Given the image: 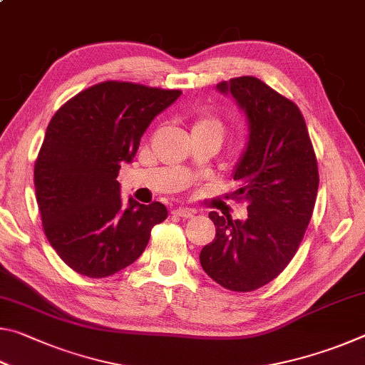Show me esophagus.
I'll return each mask as SVG.
<instances>
[{
  "label": "esophagus",
  "instance_id": "1",
  "mask_svg": "<svg viewBox=\"0 0 365 365\" xmlns=\"http://www.w3.org/2000/svg\"><path fill=\"white\" fill-rule=\"evenodd\" d=\"M174 214L175 215H178V217H185V219H188V217H193L195 215V211L193 209H190V207H177L175 211H174Z\"/></svg>",
  "mask_w": 365,
  "mask_h": 365
}]
</instances>
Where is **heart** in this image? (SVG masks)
I'll return each instance as SVG.
<instances>
[{"mask_svg": "<svg viewBox=\"0 0 365 365\" xmlns=\"http://www.w3.org/2000/svg\"><path fill=\"white\" fill-rule=\"evenodd\" d=\"M193 132H211L222 140L225 133V125L219 117L215 115H200L193 122Z\"/></svg>", "mask_w": 365, "mask_h": 365, "instance_id": "b5f03b06", "label": "heart"}]
</instances>
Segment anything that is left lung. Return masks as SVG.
I'll return each instance as SVG.
<instances>
[{
    "label": "left lung",
    "mask_w": 365,
    "mask_h": 365,
    "mask_svg": "<svg viewBox=\"0 0 365 365\" xmlns=\"http://www.w3.org/2000/svg\"><path fill=\"white\" fill-rule=\"evenodd\" d=\"M232 93L250 122L248 148L235 169L248 219L209 214L215 238L201 250V267L230 292L267 285L294 257L312 217L319 169L299 108L262 80L245 76L217 85Z\"/></svg>",
    "instance_id": "1"
}]
</instances>
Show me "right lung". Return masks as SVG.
<instances>
[{
  "instance_id": "add662e5",
  "label": "right lung",
  "mask_w": 365,
  "mask_h": 365,
  "mask_svg": "<svg viewBox=\"0 0 365 365\" xmlns=\"http://www.w3.org/2000/svg\"><path fill=\"white\" fill-rule=\"evenodd\" d=\"M180 95L106 80L71 98L48 123L35 160V196L49 245L77 274L103 279L128 267L168 217L158 201L130 197L123 209L115 178L154 117Z\"/></svg>"
}]
</instances>
